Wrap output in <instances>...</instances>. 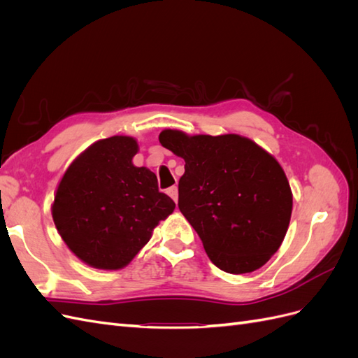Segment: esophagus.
<instances>
[{"label":"esophagus","instance_id":"esophagus-1","mask_svg":"<svg viewBox=\"0 0 358 358\" xmlns=\"http://www.w3.org/2000/svg\"><path fill=\"white\" fill-rule=\"evenodd\" d=\"M167 194L169 196L175 200V203H178V199H179V192H178V187H170L169 189H167Z\"/></svg>","mask_w":358,"mask_h":358}]
</instances>
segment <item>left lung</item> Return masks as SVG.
<instances>
[{
    "instance_id": "8db88e82",
    "label": "left lung",
    "mask_w": 358,
    "mask_h": 358,
    "mask_svg": "<svg viewBox=\"0 0 358 358\" xmlns=\"http://www.w3.org/2000/svg\"><path fill=\"white\" fill-rule=\"evenodd\" d=\"M159 143L185 159L179 209L210 262L227 273L264 266L287 234L292 192L276 158L239 134L164 129Z\"/></svg>"
}]
</instances>
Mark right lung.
<instances>
[{
  "label": "right lung",
  "mask_w": 358,
  "mask_h": 358,
  "mask_svg": "<svg viewBox=\"0 0 358 358\" xmlns=\"http://www.w3.org/2000/svg\"><path fill=\"white\" fill-rule=\"evenodd\" d=\"M134 137L99 140L61 178L52 218L62 241L85 264L119 270L131 263L176 204L158 191L155 173L136 167Z\"/></svg>",
  "instance_id": "right-lung-1"
}]
</instances>
